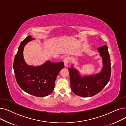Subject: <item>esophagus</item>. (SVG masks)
I'll use <instances>...</instances> for the list:
<instances>
[{
	"instance_id": "esophagus-1",
	"label": "esophagus",
	"mask_w": 126,
	"mask_h": 126,
	"mask_svg": "<svg viewBox=\"0 0 126 126\" xmlns=\"http://www.w3.org/2000/svg\"><path fill=\"white\" fill-rule=\"evenodd\" d=\"M69 60V58L67 57H65L64 59V66L65 67H67L68 66V61Z\"/></svg>"
}]
</instances>
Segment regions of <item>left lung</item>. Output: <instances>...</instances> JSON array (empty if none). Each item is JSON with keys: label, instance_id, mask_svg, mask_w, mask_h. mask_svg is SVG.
Returning <instances> with one entry per match:
<instances>
[{"label": "left lung", "instance_id": "obj_1", "mask_svg": "<svg viewBox=\"0 0 126 126\" xmlns=\"http://www.w3.org/2000/svg\"><path fill=\"white\" fill-rule=\"evenodd\" d=\"M97 51L102 58L103 67L98 73L82 76L73 65L68 68L70 87L74 93L80 96H92L99 93L109 82L111 76L110 58L107 45L98 47Z\"/></svg>", "mask_w": 126, "mask_h": 126}]
</instances>
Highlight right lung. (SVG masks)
<instances>
[{"label": "right lung", "mask_w": 126, "mask_h": 126, "mask_svg": "<svg viewBox=\"0 0 126 126\" xmlns=\"http://www.w3.org/2000/svg\"><path fill=\"white\" fill-rule=\"evenodd\" d=\"M35 39L26 37L21 42L15 56L13 68L18 84L25 92L37 97L49 95L54 89L57 77L64 68L63 62L46 61L39 66L26 63L23 57L26 44Z\"/></svg>", "instance_id": "obj_1"}]
</instances>
